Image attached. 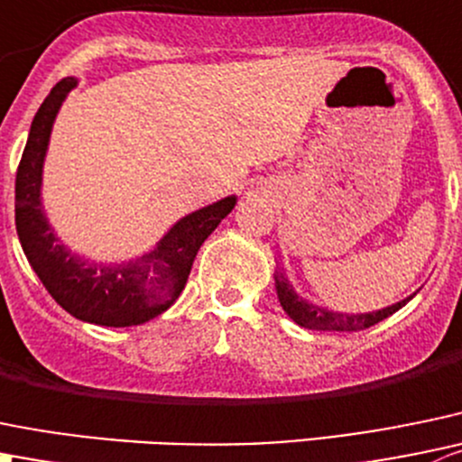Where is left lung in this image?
<instances>
[{
    "instance_id": "1",
    "label": "left lung",
    "mask_w": 462,
    "mask_h": 462,
    "mask_svg": "<svg viewBox=\"0 0 462 462\" xmlns=\"http://www.w3.org/2000/svg\"><path fill=\"white\" fill-rule=\"evenodd\" d=\"M275 291L277 300H280L282 309L286 311V316L293 322H298L304 329H316V331H359L365 327H373L377 322H382L383 318L393 316L395 311H400L409 300H413L418 295L411 293L409 298L400 300V302L391 304V307L377 309V311H365V313H345V311H334V309L320 307L316 302H309L307 298L298 293L293 289V284L286 277L282 263H277L275 271Z\"/></svg>"
}]
</instances>
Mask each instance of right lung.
Instances as JSON below:
<instances>
[{
	"mask_svg": "<svg viewBox=\"0 0 462 462\" xmlns=\"http://www.w3.org/2000/svg\"><path fill=\"white\" fill-rule=\"evenodd\" d=\"M79 79L53 85L31 122L15 178V226L31 268L51 298L83 322L131 327L167 311L185 289L203 241L235 209L236 196L185 214L144 254L128 262H94L67 248L42 205V171L53 122Z\"/></svg>",
	"mask_w": 462,
	"mask_h": 462,
	"instance_id": "obj_1",
	"label": "right lung"
}]
</instances>
